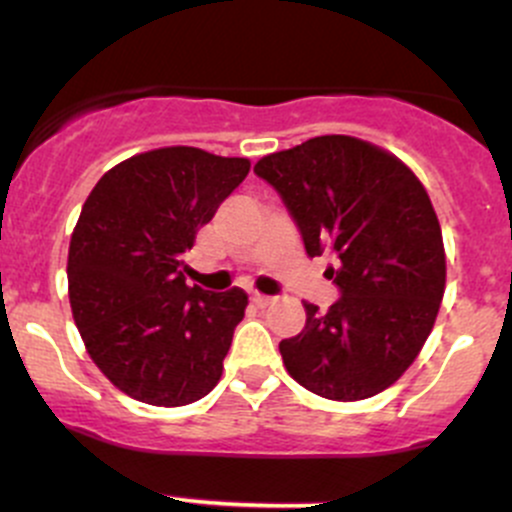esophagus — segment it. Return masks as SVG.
Masks as SVG:
<instances>
[{
	"label": "esophagus",
	"mask_w": 512,
	"mask_h": 512,
	"mask_svg": "<svg viewBox=\"0 0 512 512\" xmlns=\"http://www.w3.org/2000/svg\"><path fill=\"white\" fill-rule=\"evenodd\" d=\"M252 302H255L257 307H267V304L275 302V297H270V294H260V292H255V294H252Z\"/></svg>",
	"instance_id": "1"
}]
</instances>
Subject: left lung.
<instances>
[{
	"label": "left lung",
	"mask_w": 512,
	"mask_h": 512,
	"mask_svg": "<svg viewBox=\"0 0 512 512\" xmlns=\"http://www.w3.org/2000/svg\"><path fill=\"white\" fill-rule=\"evenodd\" d=\"M255 173L277 190L309 257L332 252L342 297L282 339L289 376L312 394L359 401L389 389L421 352L446 287L441 225L421 180L352 136L272 153Z\"/></svg>",
	"instance_id": "8db88e82"
}]
</instances>
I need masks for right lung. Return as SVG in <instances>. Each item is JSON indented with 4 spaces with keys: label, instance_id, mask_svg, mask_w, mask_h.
<instances>
[{
    "label": "right lung",
    "instance_id": "add662e5",
    "mask_svg": "<svg viewBox=\"0 0 512 512\" xmlns=\"http://www.w3.org/2000/svg\"><path fill=\"white\" fill-rule=\"evenodd\" d=\"M247 173V158L158 148L118 163L86 198L66 267L71 312L94 364L131 399L185 406L223 376L247 294L188 287L183 255Z\"/></svg>",
    "mask_w": 512,
    "mask_h": 512
}]
</instances>
